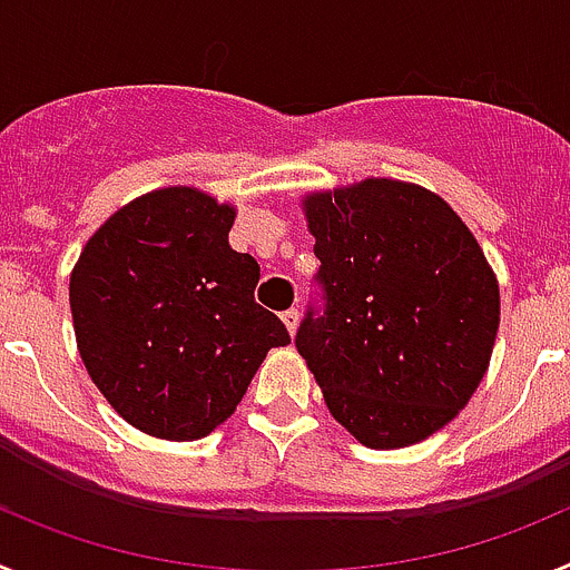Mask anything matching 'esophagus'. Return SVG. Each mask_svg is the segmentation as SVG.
<instances>
[{
	"label": "esophagus",
	"instance_id": "esophagus-1",
	"mask_svg": "<svg viewBox=\"0 0 570 570\" xmlns=\"http://www.w3.org/2000/svg\"><path fill=\"white\" fill-rule=\"evenodd\" d=\"M282 322H285V328H288V334L294 336L296 328H299V311H296V308L285 311V314H282Z\"/></svg>",
	"mask_w": 570,
	"mask_h": 570
}]
</instances>
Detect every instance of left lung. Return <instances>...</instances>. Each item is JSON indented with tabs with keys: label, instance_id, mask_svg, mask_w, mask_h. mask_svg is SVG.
Returning a JSON list of instances; mask_svg holds the SVG:
<instances>
[{
	"label": "left lung",
	"instance_id": "8db88e82",
	"mask_svg": "<svg viewBox=\"0 0 570 570\" xmlns=\"http://www.w3.org/2000/svg\"><path fill=\"white\" fill-rule=\"evenodd\" d=\"M325 316L296 351L331 416L365 448L436 434L480 387L500 328V282L456 210L400 179L302 196Z\"/></svg>",
	"mask_w": 570,
	"mask_h": 570
}]
</instances>
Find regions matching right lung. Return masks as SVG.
Instances as JSON below:
<instances>
[{"mask_svg":"<svg viewBox=\"0 0 570 570\" xmlns=\"http://www.w3.org/2000/svg\"><path fill=\"white\" fill-rule=\"evenodd\" d=\"M236 208L190 185L110 214L70 271L79 356L116 414L156 440H203L291 336L259 308V265L228 245Z\"/></svg>","mask_w":570,"mask_h":570,"instance_id":"add662e5","label":"right lung"}]
</instances>
